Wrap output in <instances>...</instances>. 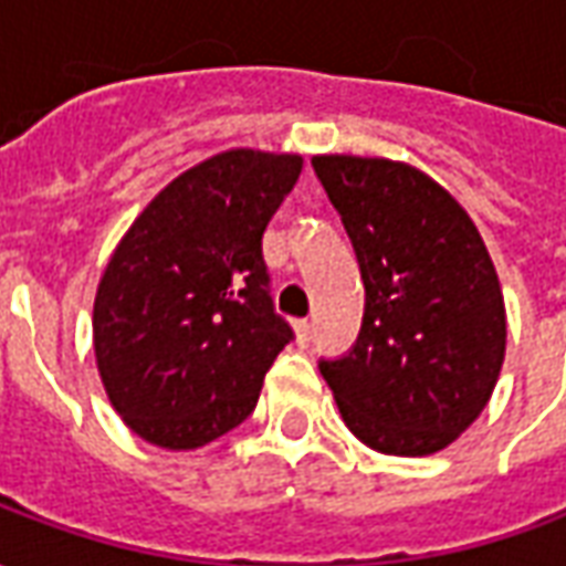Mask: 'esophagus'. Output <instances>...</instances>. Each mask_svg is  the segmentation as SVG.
<instances>
[{
    "label": "esophagus",
    "instance_id": "1",
    "mask_svg": "<svg viewBox=\"0 0 566 566\" xmlns=\"http://www.w3.org/2000/svg\"><path fill=\"white\" fill-rule=\"evenodd\" d=\"M294 333H296V343L308 345V339H312V321H296Z\"/></svg>",
    "mask_w": 566,
    "mask_h": 566
}]
</instances>
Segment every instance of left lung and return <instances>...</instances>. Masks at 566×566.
Here are the masks:
<instances>
[{"label": "left lung", "instance_id": "8db88e82", "mask_svg": "<svg viewBox=\"0 0 566 566\" xmlns=\"http://www.w3.org/2000/svg\"><path fill=\"white\" fill-rule=\"evenodd\" d=\"M343 214L367 291L355 348L321 360L345 427L381 454L424 458L461 437L494 394L506 306L473 218L409 163L312 157Z\"/></svg>", "mask_w": 566, "mask_h": 566}]
</instances>
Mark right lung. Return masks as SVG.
<instances>
[{"label":"right lung","mask_w":566,"mask_h":566,"mask_svg":"<svg viewBox=\"0 0 566 566\" xmlns=\"http://www.w3.org/2000/svg\"><path fill=\"white\" fill-rule=\"evenodd\" d=\"M300 154L230 148L172 178L133 221L93 300L99 379L150 446L199 449L242 424L294 339L275 315L263 230Z\"/></svg>","instance_id":"add662e5"}]
</instances>
